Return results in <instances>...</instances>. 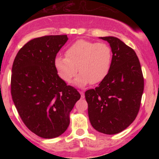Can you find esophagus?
I'll return each instance as SVG.
<instances>
[{"label": "esophagus", "instance_id": "1", "mask_svg": "<svg viewBox=\"0 0 159 159\" xmlns=\"http://www.w3.org/2000/svg\"><path fill=\"white\" fill-rule=\"evenodd\" d=\"M80 93H81V98H84V93L83 91H80Z\"/></svg>", "mask_w": 159, "mask_h": 159}]
</instances>
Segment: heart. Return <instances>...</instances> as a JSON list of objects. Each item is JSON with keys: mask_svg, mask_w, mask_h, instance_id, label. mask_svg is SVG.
<instances>
[{"mask_svg": "<svg viewBox=\"0 0 159 159\" xmlns=\"http://www.w3.org/2000/svg\"><path fill=\"white\" fill-rule=\"evenodd\" d=\"M112 59V52L108 45L78 39L66 51V57L57 56L54 64L60 78L69 82L78 71L80 73L73 84L84 87L88 84H98L108 74Z\"/></svg>", "mask_w": 159, "mask_h": 159, "instance_id": "obj_1", "label": "heart"}]
</instances>
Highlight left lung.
<instances>
[{"label":"left lung","instance_id":"obj_1","mask_svg":"<svg viewBox=\"0 0 159 159\" xmlns=\"http://www.w3.org/2000/svg\"><path fill=\"white\" fill-rule=\"evenodd\" d=\"M110 44L108 74L97 87L85 92L92 126L106 134H117L132 123L140 109L143 77L136 53L114 36L99 37Z\"/></svg>","mask_w":159,"mask_h":159}]
</instances>
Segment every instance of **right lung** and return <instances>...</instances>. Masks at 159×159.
I'll use <instances>...</instances> for the list:
<instances>
[{"mask_svg": "<svg viewBox=\"0 0 159 159\" xmlns=\"http://www.w3.org/2000/svg\"><path fill=\"white\" fill-rule=\"evenodd\" d=\"M67 40V35L35 38L20 49L12 64L13 102L25 125L43 138H57L66 130L69 113L81 98L54 67V58Z\"/></svg>", "mask_w": 159, "mask_h": 159, "instance_id": "obj_1", "label": "right lung"}]
</instances>
